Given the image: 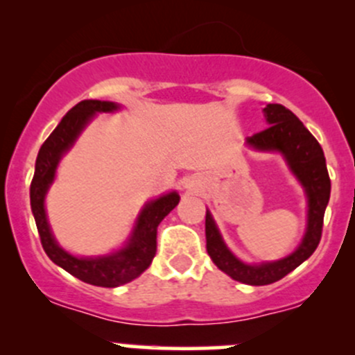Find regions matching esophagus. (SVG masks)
<instances>
[{
    "label": "esophagus",
    "instance_id": "34e87169",
    "mask_svg": "<svg viewBox=\"0 0 355 355\" xmlns=\"http://www.w3.org/2000/svg\"><path fill=\"white\" fill-rule=\"evenodd\" d=\"M187 185H189V187H192V180H189Z\"/></svg>",
    "mask_w": 355,
    "mask_h": 355
}]
</instances>
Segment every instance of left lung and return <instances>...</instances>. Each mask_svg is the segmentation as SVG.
<instances>
[{
  "instance_id": "8db88e82",
  "label": "left lung",
  "mask_w": 355,
  "mask_h": 355,
  "mask_svg": "<svg viewBox=\"0 0 355 355\" xmlns=\"http://www.w3.org/2000/svg\"><path fill=\"white\" fill-rule=\"evenodd\" d=\"M264 114L270 127L247 137V144L259 151H280L290 168L306 189L309 199V223L306 237L295 252L275 263L252 266L239 261L227 249L221 235L206 211V249L213 263L234 280L247 285H270L287 277L316 250L323 234V218L330 200L331 182L320 142L313 137L302 121L282 105H266Z\"/></svg>"
}]
</instances>
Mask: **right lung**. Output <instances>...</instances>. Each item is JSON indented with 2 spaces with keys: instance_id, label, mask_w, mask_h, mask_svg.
Listing matches in <instances>:
<instances>
[{
  "instance_id": "right-lung-1",
  "label": "right lung",
  "mask_w": 355,
  "mask_h": 355,
  "mask_svg": "<svg viewBox=\"0 0 355 355\" xmlns=\"http://www.w3.org/2000/svg\"><path fill=\"white\" fill-rule=\"evenodd\" d=\"M118 106L114 103L96 101V99H85V101L75 105L62 118L58 127L53 130V134L46 139L44 144L39 149L34 178H32L31 184L32 213H34L35 225H37L42 249L48 254L49 259L85 284L108 288L128 284L134 278H137L142 271L148 270L156 254L157 225L180 200L177 192H171V194L153 200L144 207V211L139 216L134 235H132L130 242L125 249L118 250L111 256L87 257V259L73 257L56 244L51 230H49L48 220H46L44 196L51 185L53 178H55L60 157L73 144V141L80 134L82 128L87 125V121L98 111H113Z\"/></svg>"
}]
</instances>
